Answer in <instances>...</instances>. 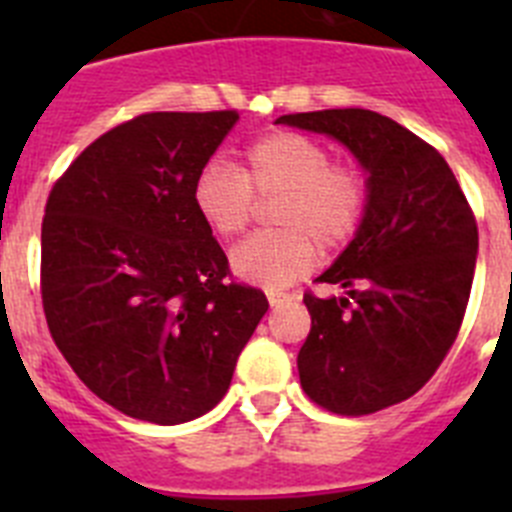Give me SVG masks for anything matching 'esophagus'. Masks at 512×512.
<instances>
[{
  "label": "esophagus",
  "mask_w": 512,
  "mask_h": 512,
  "mask_svg": "<svg viewBox=\"0 0 512 512\" xmlns=\"http://www.w3.org/2000/svg\"><path fill=\"white\" fill-rule=\"evenodd\" d=\"M266 297H269L271 307H279V305H284V302L292 300V295H287V292H269Z\"/></svg>",
  "instance_id": "34e87169"
}]
</instances>
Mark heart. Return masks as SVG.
Returning <instances> with one entry per match:
<instances>
[{
	"instance_id": "1",
	"label": "heart",
	"mask_w": 512,
	"mask_h": 512,
	"mask_svg": "<svg viewBox=\"0 0 512 512\" xmlns=\"http://www.w3.org/2000/svg\"><path fill=\"white\" fill-rule=\"evenodd\" d=\"M259 197H279L277 233L235 246L233 269L246 282L279 289L305 277L320 256L346 246L369 210V179L354 161H333L328 143L297 130H277L246 148V166L210 158L192 184L202 223L220 238L248 228Z\"/></svg>"
}]
</instances>
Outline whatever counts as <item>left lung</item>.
I'll list each match as a JSON object with an SVG mask.
<instances>
[{"label": "left lung", "mask_w": 512, "mask_h": 512, "mask_svg": "<svg viewBox=\"0 0 512 512\" xmlns=\"http://www.w3.org/2000/svg\"><path fill=\"white\" fill-rule=\"evenodd\" d=\"M277 122L333 135L369 171V210L320 284L305 292L312 328L297 356L300 384L336 415L408 400L459 336L477 264V220L441 153L372 110H320Z\"/></svg>", "instance_id": "8db88e82"}]
</instances>
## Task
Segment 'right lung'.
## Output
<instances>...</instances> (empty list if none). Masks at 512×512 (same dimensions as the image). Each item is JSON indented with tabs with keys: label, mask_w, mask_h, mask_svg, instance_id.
Listing matches in <instances>:
<instances>
[{
	"label": "right lung",
	"mask_w": 512,
	"mask_h": 512,
	"mask_svg": "<svg viewBox=\"0 0 512 512\" xmlns=\"http://www.w3.org/2000/svg\"><path fill=\"white\" fill-rule=\"evenodd\" d=\"M235 110L146 112L99 135L58 176L40 233L53 341L89 390L130 418L187 423L228 392L269 310L235 282L192 202Z\"/></svg>",
	"instance_id": "add662e5"
}]
</instances>
